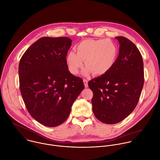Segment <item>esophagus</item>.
I'll list each match as a JSON object with an SVG mask.
<instances>
[{
	"instance_id": "esophagus-1",
	"label": "esophagus",
	"mask_w": 160,
	"mask_h": 160,
	"mask_svg": "<svg viewBox=\"0 0 160 160\" xmlns=\"http://www.w3.org/2000/svg\"><path fill=\"white\" fill-rule=\"evenodd\" d=\"M83 82H84V86H85V88H88V81L86 80V79H83Z\"/></svg>"
}]
</instances>
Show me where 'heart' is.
Listing matches in <instances>:
<instances>
[{"instance_id":"1","label":"heart","mask_w":160,"mask_h":160,"mask_svg":"<svg viewBox=\"0 0 160 160\" xmlns=\"http://www.w3.org/2000/svg\"><path fill=\"white\" fill-rule=\"evenodd\" d=\"M77 53L70 51L66 61L69 72L78 74L83 67L84 75L92 72L94 75H102L108 72L114 66L118 56V48L109 39H86L77 45Z\"/></svg>"}]
</instances>
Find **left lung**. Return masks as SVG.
Wrapping results in <instances>:
<instances>
[{
  "mask_svg": "<svg viewBox=\"0 0 160 160\" xmlns=\"http://www.w3.org/2000/svg\"><path fill=\"white\" fill-rule=\"evenodd\" d=\"M115 38L120 45L115 64L108 72L88 82L93 92L91 102L94 116L110 124L121 121L133 111L144 84L139 51L128 39Z\"/></svg>",
  "mask_w": 160,
  "mask_h": 160,
  "instance_id": "1",
  "label": "left lung"
}]
</instances>
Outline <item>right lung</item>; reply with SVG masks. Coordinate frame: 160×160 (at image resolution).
<instances>
[{"mask_svg":"<svg viewBox=\"0 0 160 160\" xmlns=\"http://www.w3.org/2000/svg\"><path fill=\"white\" fill-rule=\"evenodd\" d=\"M72 42L66 37L42 38L20 60L19 86L26 107L34 119L48 127L67 119L84 88L82 79L72 75L66 64Z\"/></svg>","mask_w":160,"mask_h":160,"instance_id":"obj_1","label":"right lung"}]
</instances>
